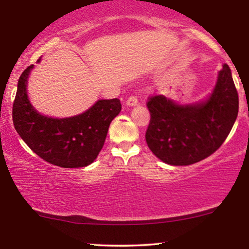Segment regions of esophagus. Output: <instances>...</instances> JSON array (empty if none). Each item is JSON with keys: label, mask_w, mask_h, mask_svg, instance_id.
Wrapping results in <instances>:
<instances>
[{"label": "esophagus", "mask_w": 249, "mask_h": 249, "mask_svg": "<svg viewBox=\"0 0 249 249\" xmlns=\"http://www.w3.org/2000/svg\"><path fill=\"white\" fill-rule=\"evenodd\" d=\"M126 104L128 105V107H133V105H137V104H138V98H137L136 96H130L127 98Z\"/></svg>", "instance_id": "obj_1"}]
</instances>
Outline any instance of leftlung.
I'll use <instances>...</instances> for the list:
<instances>
[{
	"label": "left lung",
	"mask_w": 249,
	"mask_h": 249,
	"mask_svg": "<svg viewBox=\"0 0 249 249\" xmlns=\"http://www.w3.org/2000/svg\"><path fill=\"white\" fill-rule=\"evenodd\" d=\"M147 146L166 164L186 166L207 158L224 144L239 111V96L227 64L220 70L206 102L178 105L161 95L150 96Z\"/></svg>",
	"instance_id": "8db88e82"
}]
</instances>
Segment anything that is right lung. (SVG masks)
<instances>
[{
  "mask_svg": "<svg viewBox=\"0 0 249 249\" xmlns=\"http://www.w3.org/2000/svg\"><path fill=\"white\" fill-rule=\"evenodd\" d=\"M31 69L33 65L22 72L14 99L13 123L17 133L49 164L65 168L88 166L101 152L110 123L122 110L121 101L102 99L84 113L70 118L42 116L28 99L27 81Z\"/></svg>",
  "mask_w": 249,
  "mask_h": 249,
  "instance_id": "right-lung-1",
  "label": "right lung"
}]
</instances>
